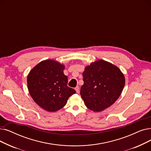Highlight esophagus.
Listing matches in <instances>:
<instances>
[{
  "label": "esophagus",
  "mask_w": 151,
  "mask_h": 151,
  "mask_svg": "<svg viewBox=\"0 0 151 151\" xmlns=\"http://www.w3.org/2000/svg\"><path fill=\"white\" fill-rule=\"evenodd\" d=\"M75 89V90L76 91V93H79V92H80V88H79V86H76Z\"/></svg>",
  "instance_id": "34e87169"
}]
</instances>
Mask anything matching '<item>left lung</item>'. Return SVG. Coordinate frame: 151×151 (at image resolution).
I'll use <instances>...</instances> for the list:
<instances>
[{
  "label": "left lung",
  "instance_id": "1",
  "mask_svg": "<svg viewBox=\"0 0 151 151\" xmlns=\"http://www.w3.org/2000/svg\"><path fill=\"white\" fill-rule=\"evenodd\" d=\"M83 76L80 95L86 106L94 112H101L115 103L125 83L120 70L102 60L85 68Z\"/></svg>",
  "mask_w": 151,
  "mask_h": 151
}]
</instances>
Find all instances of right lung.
Returning a JSON list of instances; mask_svg holds the SVG:
<instances>
[{"label":"right lung","mask_w":151,"mask_h":151,"mask_svg":"<svg viewBox=\"0 0 151 151\" xmlns=\"http://www.w3.org/2000/svg\"><path fill=\"white\" fill-rule=\"evenodd\" d=\"M64 65L56 61L41 62L29 72L28 88L35 102L48 112L63 107L76 91L68 87V78L63 73Z\"/></svg>","instance_id":"add662e5"}]
</instances>
